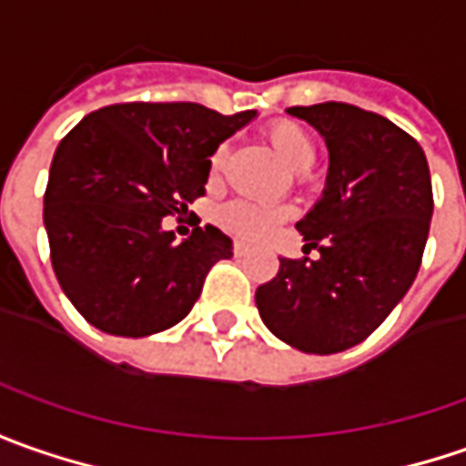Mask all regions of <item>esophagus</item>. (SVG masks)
<instances>
[{"instance_id":"1","label":"esophagus","mask_w":466,"mask_h":466,"mask_svg":"<svg viewBox=\"0 0 466 466\" xmlns=\"http://www.w3.org/2000/svg\"><path fill=\"white\" fill-rule=\"evenodd\" d=\"M232 252L237 258H242V255H248V245H245V242H234Z\"/></svg>"}]
</instances>
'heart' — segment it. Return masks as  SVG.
Segmentation results:
<instances>
[{
  "label": "heart",
  "mask_w": 466,
  "mask_h": 466,
  "mask_svg": "<svg viewBox=\"0 0 466 466\" xmlns=\"http://www.w3.org/2000/svg\"><path fill=\"white\" fill-rule=\"evenodd\" d=\"M263 137L273 147V152L281 157L283 165L291 169V183H301L304 172H309L317 159V141L309 134V128L299 121H291V118H279V121H270L265 126ZM227 154H229V144L221 141L208 159L211 175H218V169L224 167ZM214 218L224 232L234 234L239 239H248V242H263L289 218V208L286 206H258V203L237 198V201L218 206L214 211Z\"/></svg>",
  "instance_id": "1"
}]
</instances>
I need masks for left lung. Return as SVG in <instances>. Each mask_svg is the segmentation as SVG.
Here are the masks:
<instances>
[{"instance_id":"left-lung-1","label":"left lung","mask_w":466,"mask_h":466,"mask_svg":"<svg viewBox=\"0 0 466 466\" xmlns=\"http://www.w3.org/2000/svg\"><path fill=\"white\" fill-rule=\"evenodd\" d=\"M329 149L328 190L297 229L317 258H281L255 304L268 329L304 353L366 340L408 294L433 214L428 162L415 138L348 103L294 105Z\"/></svg>"}]
</instances>
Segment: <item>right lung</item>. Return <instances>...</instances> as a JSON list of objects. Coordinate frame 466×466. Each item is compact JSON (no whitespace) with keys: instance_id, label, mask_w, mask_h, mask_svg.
Listing matches in <instances>:
<instances>
[{"instance_id":"add662e5","label":"right lung","mask_w":466,"mask_h":466,"mask_svg":"<svg viewBox=\"0 0 466 466\" xmlns=\"http://www.w3.org/2000/svg\"><path fill=\"white\" fill-rule=\"evenodd\" d=\"M255 116L198 103H116L61 138L43 196L51 265L64 294L107 335L144 338L177 325L232 239L196 227L162 229L201 198L208 157Z\"/></svg>"}]
</instances>
